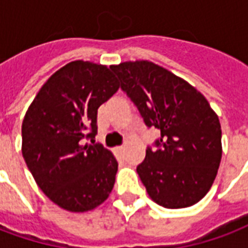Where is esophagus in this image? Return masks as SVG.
Instances as JSON below:
<instances>
[{"instance_id":"esophagus-1","label":"esophagus","mask_w":248,"mask_h":248,"mask_svg":"<svg viewBox=\"0 0 248 248\" xmlns=\"http://www.w3.org/2000/svg\"><path fill=\"white\" fill-rule=\"evenodd\" d=\"M116 152L120 155V156H123V155H124V152H125V146H117Z\"/></svg>"}]
</instances>
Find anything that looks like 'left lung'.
I'll return each instance as SVG.
<instances>
[{
    "instance_id": "1",
    "label": "left lung",
    "mask_w": 248,
    "mask_h": 248,
    "mask_svg": "<svg viewBox=\"0 0 248 248\" xmlns=\"http://www.w3.org/2000/svg\"><path fill=\"white\" fill-rule=\"evenodd\" d=\"M148 126L161 132L137 173L152 200L166 209L196 205L216 180L222 158L219 119L198 90L149 61L112 67Z\"/></svg>"
}]
</instances>
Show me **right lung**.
I'll list each match as a JSON object with an SVG mask.
<instances>
[{
  "label": "right lung",
  "instance_id": "obj_1",
  "mask_svg": "<svg viewBox=\"0 0 248 248\" xmlns=\"http://www.w3.org/2000/svg\"><path fill=\"white\" fill-rule=\"evenodd\" d=\"M112 67L67 63L41 87L23 117L22 156L29 170L48 200L71 213L96 209L115 185L113 153L82 142L95 137L97 108L120 87Z\"/></svg>",
  "mask_w": 248,
  "mask_h": 248
}]
</instances>
